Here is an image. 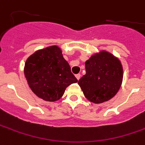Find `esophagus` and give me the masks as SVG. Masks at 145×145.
<instances>
[{
    "label": "esophagus",
    "instance_id": "34e87169",
    "mask_svg": "<svg viewBox=\"0 0 145 145\" xmlns=\"http://www.w3.org/2000/svg\"><path fill=\"white\" fill-rule=\"evenodd\" d=\"M75 77H76V78L78 79V80H79V79H80V78H81V74H77L76 75H75Z\"/></svg>",
    "mask_w": 145,
    "mask_h": 145
}]
</instances>
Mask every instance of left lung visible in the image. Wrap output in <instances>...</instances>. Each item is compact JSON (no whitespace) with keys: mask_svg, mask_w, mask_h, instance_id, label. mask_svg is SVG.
I'll use <instances>...</instances> for the list:
<instances>
[{"mask_svg":"<svg viewBox=\"0 0 145 145\" xmlns=\"http://www.w3.org/2000/svg\"><path fill=\"white\" fill-rule=\"evenodd\" d=\"M85 66L86 73L78 82L85 97L96 104L114 97L123 78L120 60L110 52L101 51L86 60Z\"/></svg>","mask_w":145,"mask_h":145,"instance_id":"obj_1","label":"left lung"}]
</instances>
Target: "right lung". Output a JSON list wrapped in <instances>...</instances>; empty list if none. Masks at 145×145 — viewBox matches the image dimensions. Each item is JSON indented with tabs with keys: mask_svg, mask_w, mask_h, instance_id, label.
<instances>
[{
	"mask_svg": "<svg viewBox=\"0 0 145 145\" xmlns=\"http://www.w3.org/2000/svg\"><path fill=\"white\" fill-rule=\"evenodd\" d=\"M24 75L32 92L47 101L60 99L66 88L78 82L58 46L39 50L29 56Z\"/></svg>",
	"mask_w": 145,
	"mask_h": 145,
	"instance_id": "obj_1",
	"label": "right lung"
}]
</instances>
